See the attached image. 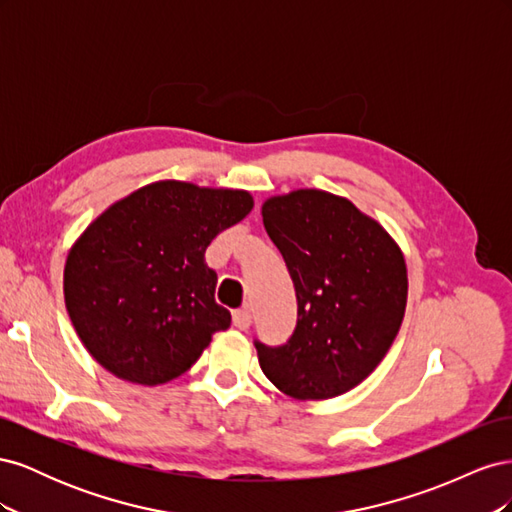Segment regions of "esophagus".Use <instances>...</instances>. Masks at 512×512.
Returning <instances> with one entry per match:
<instances>
[{
  "label": "esophagus",
  "instance_id": "1",
  "mask_svg": "<svg viewBox=\"0 0 512 512\" xmlns=\"http://www.w3.org/2000/svg\"><path fill=\"white\" fill-rule=\"evenodd\" d=\"M232 324H235V327L241 331L250 329V324H252L250 309H235V312H232Z\"/></svg>",
  "mask_w": 512,
  "mask_h": 512
}]
</instances>
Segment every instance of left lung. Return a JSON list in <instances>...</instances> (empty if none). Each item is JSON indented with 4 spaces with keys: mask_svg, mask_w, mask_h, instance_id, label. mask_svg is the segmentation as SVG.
<instances>
[{
    "mask_svg": "<svg viewBox=\"0 0 512 512\" xmlns=\"http://www.w3.org/2000/svg\"><path fill=\"white\" fill-rule=\"evenodd\" d=\"M262 222L284 256L299 309L284 346L254 342L260 369L294 399L354 389L384 359L404 320V254L348 198L322 190L265 200Z\"/></svg>",
    "mask_w": 512,
    "mask_h": 512,
    "instance_id": "left-lung-1",
    "label": "left lung"
}]
</instances>
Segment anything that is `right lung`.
I'll return each instance as SVG.
<instances>
[{"label": "right lung", "mask_w": 512, "mask_h": 512, "mask_svg": "<svg viewBox=\"0 0 512 512\" xmlns=\"http://www.w3.org/2000/svg\"><path fill=\"white\" fill-rule=\"evenodd\" d=\"M252 207L243 190L158 181L98 215L64 269L66 307L87 352L134 384L188 371L213 333L230 327L205 250Z\"/></svg>", "instance_id": "right-lung-1"}]
</instances>
